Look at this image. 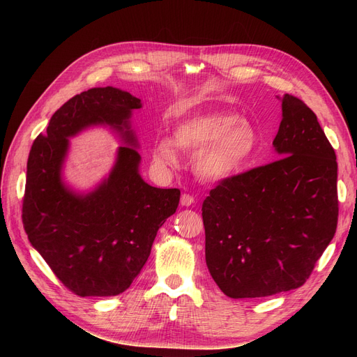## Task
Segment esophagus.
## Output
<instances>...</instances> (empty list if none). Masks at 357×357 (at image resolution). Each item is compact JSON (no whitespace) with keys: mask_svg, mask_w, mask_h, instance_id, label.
Wrapping results in <instances>:
<instances>
[{"mask_svg":"<svg viewBox=\"0 0 357 357\" xmlns=\"http://www.w3.org/2000/svg\"><path fill=\"white\" fill-rule=\"evenodd\" d=\"M194 204V197L190 194H182L181 197V205L182 207H190V205Z\"/></svg>","mask_w":357,"mask_h":357,"instance_id":"34e87169","label":"esophagus"}]
</instances>
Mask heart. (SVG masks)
<instances>
[{"instance_id":"obj_1","label":"heart","mask_w":357,"mask_h":357,"mask_svg":"<svg viewBox=\"0 0 357 357\" xmlns=\"http://www.w3.org/2000/svg\"><path fill=\"white\" fill-rule=\"evenodd\" d=\"M174 139L159 137L152 159L160 167L176 169L179 149L193 153L195 175L204 182L226 181L245 169L259 146L256 127L230 111H213L186 117L174 126Z\"/></svg>"}]
</instances>
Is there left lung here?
<instances>
[{
  "label": "left lung",
  "mask_w": 357,
  "mask_h": 357,
  "mask_svg": "<svg viewBox=\"0 0 357 357\" xmlns=\"http://www.w3.org/2000/svg\"><path fill=\"white\" fill-rule=\"evenodd\" d=\"M278 160L221 181L202 204L205 261L230 298L304 285L337 229V162L317 116L289 93Z\"/></svg>",
  "instance_id": "obj_1"
}]
</instances>
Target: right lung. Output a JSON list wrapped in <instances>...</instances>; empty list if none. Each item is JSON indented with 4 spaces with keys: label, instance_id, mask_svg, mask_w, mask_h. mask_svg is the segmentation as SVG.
Returning a JSON list of instances; mask_svg holds the SVG:
<instances>
[{
    "label": "right lung",
    "instance_id": "obj_1",
    "mask_svg": "<svg viewBox=\"0 0 357 357\" xmlns=\"http://www.w3.org/2000/svg\"><path fill=\"white\" fill-rule=\"evenodd\" d=\"M142 107L127 91L91 88L54 112L30 150L24 230L53 273L79 296L124 292L147 261L158 230L178 208L179 190L155 188L140 175L131 116ZM91 126L111 128L125 146L105 178L78 192L63 179V167L68 139Z\"/></svg>",
    "mask_w": 357,
    "mask_h": 357
}]
</instances>
